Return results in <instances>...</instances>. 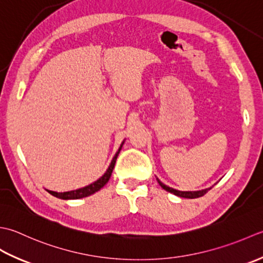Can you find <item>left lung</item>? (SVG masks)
Segmentation results:
<instances>
[{"label":"left lung","mask_w":263,"mask_h":263,"mask_svg":"<svg viewBox=\"0 0 263 263\" xmlns=\"http://www.w3.org/2000/svg\"><path fill=\"white\" fill-rule=\"evenodd\" d=\"M159 185L162 187L163 190H165L169 193H173V194L179 196V197H185V199H196V197H201L208 193V191L211 190V187H209V189L205 190H201V191H178V190H175L173 187H169L167 185H164L161 180L159 178H157Z\"/></svg>","instance_id":"left-lung-1"}]
</instances>
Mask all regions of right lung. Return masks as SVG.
<instances>
[{"label":"right lung","mask_w":263,"mask_h":263,"mask_svg":"<svg viewBox=\"0 0 263 263\" xmlns=\"http://www.w3.org/2000/svg\"><path fill=\"white\" fill-rule=\"evenodd\" d=\"M124 143H125V141L121 143L120 147L118 148L117 153L115 154L114 159L111 160V163L109 165V168L106 169L104 175L100 177L98 180H95L94 183L89 184V185L85 186V187H82V189H78V190H74V191H69V192H63V193L53 192V191H50V190H46V191L49 192L50 194H52L53 196L58 197V199H62V200H77V199H83V197H86V196L94 194V193L100 191L102 187H103L109 181L112 171H114V168H115L116 160L118 158V155H119V152L121 151V147H122V145H124Z\"/></svg>","instance_id":"add662e5"}]
</instances>
